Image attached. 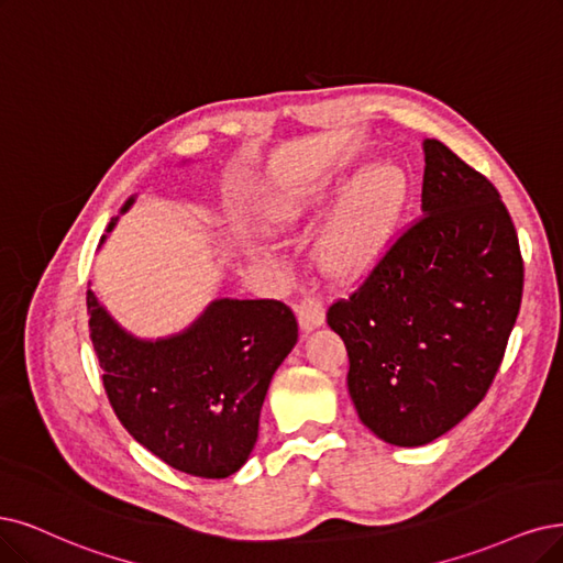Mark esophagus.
Returning <instances> with one entry per match:
<instances>
[{
    "label": "esophagus",
    "instance_id": "esophagus-1",
    "mask_svg": "<svg viewBox=\"0 0 563 563\" xmlns=\"http://www.w3.org/2000/svg\"><path fill=\"white\" fill-rule=\"evenodd\" d=\"M297 320L303 331H313L324 322V303L318 297H303L297 303Z\"/></svg>",
    "mask_w": 563,
    "mask_h": 563
}]
</instances>
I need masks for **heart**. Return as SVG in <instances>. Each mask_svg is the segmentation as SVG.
<instances>
[{
    "label": "heart",
    "mask_w": 563,
    "mask_h": 563,
    "mask_svg": "<svg viewBox=\"0 0 563 563\" xmlns=\"http://www.w3.org/2000/svg\"><path fill=\"white\" fill-rule=\"evenodd\" d=\"M341 187V180H308L285 187L268 199L266 218L276 224L297 222ZM406 192V176L397 164H378L368 169L329 220L316 245V260L324 274L350 278L376 262L399 222Z\"/></svg>",
    "instance_id": "b5f03b06"
}]
</instances>
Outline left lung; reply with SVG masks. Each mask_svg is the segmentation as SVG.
I'll use <instances>...</instances> for the list:
<instances>
[{
    "instance_id": "left-lung-1",
    "label": "left lung",
    "mask_w": 563,
    "mask_h": 563,
    "mask_svg": "<svg viewBox=\"0 0 563 563\" xmlns=\"http://www.w3.org/2000/svg\"><path fill=\"white\" fill-rule=\"evenodd\" d=\"M525 262L496 187L424 141L422 218L329 306L360 420L399 448L439 439L485 399L504 362Z\"/></svg>"
}]
</instances>
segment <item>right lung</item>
<instances>
[{"label": "right lung", "mask_w": 563, "mask_h": 563, "mask_svg": "<svg viewBox=\"0 0 563 563\" xmlns=\"http://www.w3.org/2000/svg\"><path fill=\"white\" fill-rule=\"evenodd\" d=\"M88 316L103 389L134 441L197 477H227L247 462L271 378L297 345L289 306L216 299L180 334L157 341L128 334L92 289Z\"/></svg>", "instance_id": "1"}]
</instances>
